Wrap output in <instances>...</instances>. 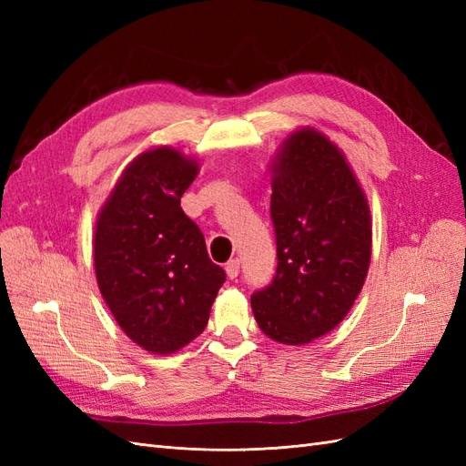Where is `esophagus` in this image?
I'll return each mask as SVG.
<instances>
[{"mask_svg": "<svg viewBox=\"0 0 466 466\" xmlns=\"http://www.w3.org/2000/svg\"><path fill=\"white\" fill-rule=\"evenodd\" d=\"M238 270H241V262H238V258H233L225 264V272H228V278H231V279H235L238 276Z\"/></svg>", "mask_w": 466, "mask_h": 466, "instance_id": "obj_1", "label": "esophagus"}]
</instances>
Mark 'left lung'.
Segmentation results:
<instances>
[{"mask_svg": "<svg viewBox=\"0 0 466 466\" xmlns=\"http://www.w3.org/2000/svg\"><path fill=\"white\" fill-rule=\"evenodd\" d=\"M270 173L278 270L250 305L268 338L305 346L336 329L363 288L370 204L342 149L309 126L281 142Z\"/></svg>", "mask_w": 466, "mask_h": 466, "instance_id": "left-lung-1", "label": "left lung"}]
</instances>
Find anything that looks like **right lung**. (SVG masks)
<instances>
[{"label": "right lung", "instance_id": "1", "mask_svg": "<svg viewBox=\"0 0 466 466\" xmlns=\"http://www.w3.org/2000/svg\"><path fill=\"white\" fill-rule=\"evenodd\" d=\"M200 171L180 149L153 147L124 168L96 216V284L112 317L149 354H175L206 329L225 281L180 208Z\"/></svg>", "mask_w": 466, "mask_h": 466}]
</instances>
